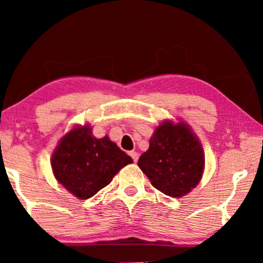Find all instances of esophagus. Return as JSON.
<instances>
[{
    "label": "esophagus",
    "instance_id": "esophagus-1",
    "mask_svg": "<svg viewBox=\"0 0 263 263\" xmlns=\"http://www.w3.org/2000/svg\"><path fill=\"white\" fill-rule=\"evenodd\" d=\"M129 154H130V157L133 158V160H134L135 163H136V161H138V159H139V153L138 152H130Z\"/></svg>",
    "mask_w": 263,
    "mask_h": 263
}]
</instances>
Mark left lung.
<instances>
[{
	"label": "left lung",
	"mask_w": 263,
	"mask_h": 263,
	"mask_svg": "<svg viewBox=\"0 0 263 263\" xmlns=\"http://www.w3.org/2000/svg\"><path fill=\"white\" fill-rule=\"evenodd\" d=\"M138 165L154 188L167 196L182 197L202 178L204 152L188 123L165 120L154 129Z\"/></svg>",
	"instance_id": "8db88e82"
}]
</instances>
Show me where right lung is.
Wrapping results in <instances>:
<instances>
[{
  "label": "right lung",
  "instance_id": "1",
  "mask_svg": "<svg viewBox=\"0 0 263 263\" xmlns=\"http://www.w3.org/2000/svg\"><path fill=\"white\" fill-rule=\"evenodd\" d=\"M57 182L80 200H87L105 188L118 171L133 159L109 136L97 139L88 123L67 132L50 159Z\"/></svg>",
  "mask_w": 263,
  "mask_h": 263
}]
</instances>
